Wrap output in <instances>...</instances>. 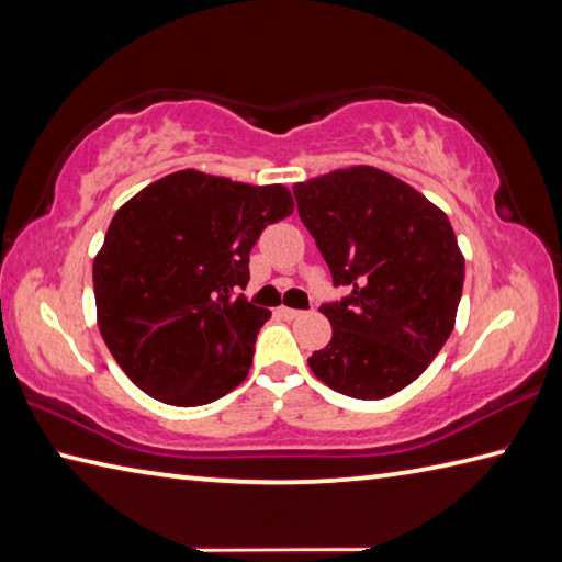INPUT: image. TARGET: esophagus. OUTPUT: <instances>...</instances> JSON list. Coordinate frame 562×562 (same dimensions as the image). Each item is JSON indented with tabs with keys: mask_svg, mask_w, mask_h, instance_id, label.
I'll return each mask as SVG.
<instances>
[{
	"mask_svg": "<svg viewBox=\"0 0 562 562\" xmlns=\"http://www.w3.org/2000/svg\"><path fill=\"white\" fill-rule=\"evenodd\" d=\"M279 313L285 317V321H295V317L303 315V311H295V308H279Z\"/></svg>",
	"mask_w": 562,
	"mask_h": 562,
	"instance_id": "esophagus-1",
	"label": "esophagus"
}]
</instances>
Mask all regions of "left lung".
<instances>
[{"mask_svg": "<svg viewBox=\"0 0 562 562\" xmlns=\"http://www.w3.org/2000/svg\"><path fill=\"white\" fill-rule=\"evenodd\" d=\"M303 225L340 301L323 303L333 340L308 357L337 394L376 401L416 381L448 342L464 259L448 215L372 166L293 186Z\"/></svg>", "mask_w": 562, "mask_h": 562, "instance_id": "8db88e82", "label": "left lung"}]
</instances>
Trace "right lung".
<instances>
[{"instance_id":"right-lung-1","label":"right lung","mask_w":562,"mask_h":562,"mask_svg":"<svg viewBox=\"0 0 562 562\" xmlns=\"http://www.w3.org/2000/svg\"><path fill=\"white\" fill-rule=\"evenodd\" d=\"M293 213L283 186L176 171L110 222L92 263L98 325L144 394L203 406L245 381L271 313L239 293L263 229Z\"/></svg>"}]
</instances>
